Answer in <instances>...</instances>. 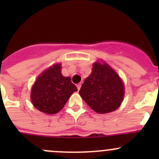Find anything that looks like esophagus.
<instances>
[{"mask_svg":"<svg viewBox=\"0 0 159 159\" xmlns=\"http://www.w3.org/2000/svg\"><path fill=\"white\" fill-rule=\"evenodd\" d=\"M81 83H79V84H77V88H78V91H79L80 89H81Z\"/></svg>","mask_w":159,"mask_h":159,"instance_id":"obj_1","label":"esophagus"}]
</instances>
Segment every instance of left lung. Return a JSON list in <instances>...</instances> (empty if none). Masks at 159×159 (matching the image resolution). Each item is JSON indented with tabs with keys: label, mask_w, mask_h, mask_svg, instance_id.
I'll return each mask as SVG.
<instances>
[{
	"label": "left lung",
	"mask_w": 159,
	"mask_h": 159,
	"mask_svg": "<svg viewBox=\"0 0 159 159\" xmlns=\"http://www.w3.org/2000/svg\"><path fill=\"white\" fill-rule=\"evenodd\" d=\"M79 94L88 105L98 114L119 108L125 96L122 81L115 70L104 62L93 64L91 74L85 78Z\"/></svg>",
	"instance_id": "1"
}]
</instances>
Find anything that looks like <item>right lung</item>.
<instances>
[{
  "label": "right lung",
  "mask_w": 159,
  "mask_h": 159,
  "mask_svg": "<svg viewBox=\"0 0 159 159\" xmlns=\"http://www.w3.org/2000/svg\"><path fill=\"white\" fill-rule=\"evenodd\" d=\"M61 65L55 64L42 72L32 86L30 99L34 108L48 115L63 108L72 93L78 91L70 77L62 75Z\"/></svg>",
  "instance_id": "add662e5"
}]
</instances>
